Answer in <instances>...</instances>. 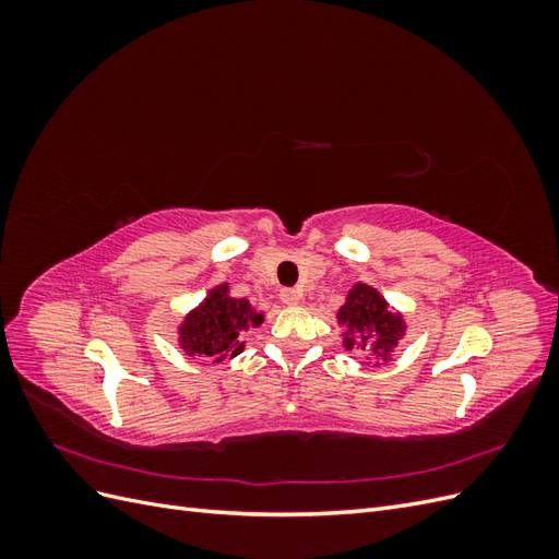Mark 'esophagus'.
Instances as JSON below:
<instances>
[{
  "instance_id": "34e87169",
  "label": "esophagus",
  "mask_w": 559,
  "mask_h": 559,
  "mask_svg": "<svg viewBox=\"0 0 559 559\" xmlns=\"http://www.w3.org/2000/svg\"><path fill=\"white\" fill-rule=\"evenodd\" d=\"M300 292L298 289H282V294H280V300L284 302L286 308H294V306H298L300 302Z\"/></svg>"
}]
</instances>
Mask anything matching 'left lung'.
Instances as JSON below:
<instances>
[{
  "mask_svg": "<svg viewBox=\"0 0 559 559\" xmlns=\"http://www.w3.org/2000/svg\"><path fill=\"white\" fill-rule=\"evenodd\" d=\"M337 326H343V347L366 354V364L376 366L392 361L408 324L389 300L366 282L352 284L345 302L337 308Z\"/></svg>",
  "mask_w": 559,
  "mask_h": 559,
  "instance_id": "left-lung-1",
  "label": "left lung"
}]
</instances>
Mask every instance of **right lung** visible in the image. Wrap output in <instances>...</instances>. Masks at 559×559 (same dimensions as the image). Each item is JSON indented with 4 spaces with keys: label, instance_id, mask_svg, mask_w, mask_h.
Here are the masks:
<instances>
[{
    "label": "right lung",
    "instance_id": "1",
    "mask_svg": "<svg viewBox=\"0 0 559 559\" xmlns=\"http://www.w3.org/2000/svg\"><path fill=\"white\" fill-rule=\"evenodd\" d=\"M265 314L247 298H235L230 284L212 286L195 308L186 312L177 326V345L189 357H207L214 364L242 354L245 333L259 329Z\"/></svg>",
    "mask_w": 559,
    "mask_h": 559
}]
</instances>
